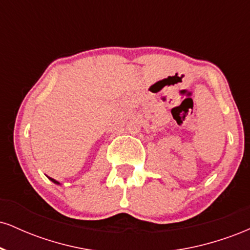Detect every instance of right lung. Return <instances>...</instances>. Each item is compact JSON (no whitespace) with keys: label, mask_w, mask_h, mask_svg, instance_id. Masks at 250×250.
Listing matches in <instances>:
<instances>
[{"label":"right lung","mask_w":250,"mask_h":250,"mask_svg":"<svg viewBox=\"0 0 250 250\" xmlns=\"http://www.w3.org/2000/svg\"><path fill=\"white\" fill-rule=\"evenodd\" d=\"M48 179H49V180L51 181V182H54V183H55V185H60V182H59V181H56V180L51 179V177H49V176H48Z\"/></svg>","instance_id":"right-lung-1"}]
</instances>
